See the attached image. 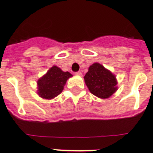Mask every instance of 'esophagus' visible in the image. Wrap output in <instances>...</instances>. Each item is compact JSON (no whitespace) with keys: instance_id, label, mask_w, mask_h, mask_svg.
I'll return each instance as SVG.
<instances>
[{"instance_id":"obj_1","label":"esophagus","mask_w":153,"mask_h":153,"mask_svg":"<svg viewBox=\"0 0 153 153\" xmlns=\"http://www.w3.org/2000/svg\"><path fill=\"white\" fill-rule=\"evenodd\" d=\"M75 74L76 75H78V76H82V72L81 71H78L75 73Z\"/></svg>"}]
</instances>
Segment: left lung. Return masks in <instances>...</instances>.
<instances>
[{
    "instance_id": "obj_1",
    "label": "left lung",
    "mask_w": 153,
    "mask_h": 153,
    "mask_svg": "<svg viewBox=\"0 0 153 153\" xmlns=\"http://www.w3.org/2000/svg\"><path fill=\"white\" fill-rule=\"evenodd\" d=\"M84 80L91 93L100 99L111 97L118 89L115 75L98 62L90 66Z\"/></svg>"
}]
</instances>
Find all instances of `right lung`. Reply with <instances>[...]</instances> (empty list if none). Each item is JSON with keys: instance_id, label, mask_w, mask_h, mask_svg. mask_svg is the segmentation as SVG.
Returning a JSON list of instances; mask_svg holds the SVG:
<instances>
[{"instance_id": "right-lung-1", "label": "right lung", "mask_w": 153, "mask_h": 153, "mask_svg": "<svg viewBox=\"0 0 153 153\" xmlns=\"http://www.w3.org/2000/svg\"><path fill=\"white\" fill-rule=\"evenodd\" d=\"M71 76L68 71L64 72L57 66H53L38 79V95L45 100H51L58 96L62 91L67 79Z\"/></svg>"}]
</instances>
